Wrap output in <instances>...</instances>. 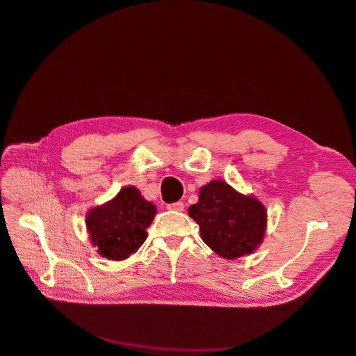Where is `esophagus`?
Segmentation results:
<instances>
[{
	"mask_svg": "<svg viewBox=\"0 0 356 356\" xmlns=\"http://www.w3.org/2000/svg\"><path fill=\"white\" fill-rule=\"evenodd\" d=\"M166 208H168V209H170V211H178V212H181V211H184V203H182V202L168 203V204H166Z\"/></svg>",
	"mask_w": 356,
	"mask_h": 356,
	"instance_id": "esophagus-1",
	"label": "esophagus"
}]
</instances>
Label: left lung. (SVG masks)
<instances>
[{
    "label": "left lung",
    "mask_w": 356,
    "mask_h": 356,
    "mask_svg": "<svg viewBox=\"0 0 356 356\" xmlns=\"http://www.w3.org/2000/svg\"><path fill=\"white\" fill-rule=\"evenodd\" d=\"M188 215L199 224L203 242L229 260L255 251L267 221L261 202L241 195L222 181L202 187L199 202L188 208Z\"/></svg>",
    "instance_id": "8db88e82"
}]
</instances>
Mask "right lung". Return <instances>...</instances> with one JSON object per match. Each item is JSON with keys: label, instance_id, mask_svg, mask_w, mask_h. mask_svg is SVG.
<instances>
[{"label": "right lung", "instance_id": "right-lung-1", "mask_svg": "<svg viewBox=\"0 0 356 356\" xmlns=\"http://www.w3.org/2000/svg\"><path fill=\"white\" fill-rule=\"evenodd\" d=\"M156 207L135 187H124L104 207L92 209L86 225L93 246L108 260H124L147 239L145 229L153 222Z\"/></svg>", "mask_w": 356, "mask_h": 356}]
</instances>
